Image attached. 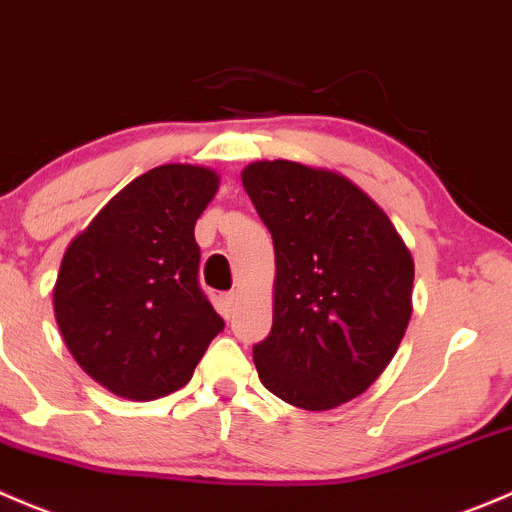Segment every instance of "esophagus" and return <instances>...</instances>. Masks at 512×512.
Masks as SVG:
<instances>
[{
  "instance_id": "obj_1",
  "label": "esophagus",
  "mask_w": 512,
  "mask_h": 512,
  "mask_svg": "<svg viewBox=\"0 0 512 512\" xmlns=\"http://www.w3.org/2000/svg\"><path fill=\"white\" fill-rule=\"evenodd\" d=\"M236 300H239V295H236L234 291L231 293H226L224 295V305H226V313H231V310L236 308Z\"/></svg>"
}]
</instances>
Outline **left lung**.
I'll list each match as a JSON object with an SVG mask.
<instances>
[{"instance_id":"1","label":"left lung","mask_w":512,"mask_h":512,"mask_svg":"<svg viewBox=\"0 0 512 512\" xmlns=\"http://www.w3.org/2000/svg\"><path fill=\"white\" fill-rule=\"evenodd\" d=\"M273 236V328L254 345L263 387L325 412L384 372L412 315L414 261L387 214L350 179L288 160L241 172Z\"/></svg>"}]
</instances>
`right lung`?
Returning a JSON list of instances; mask_svg holds the SVG:
<instances>
[{"label": "right lung", "mask_w": 512, "mask_h": 512, "mask_svg": "<svg viewBox=\"0 0 512 512\" xmlns=\"http://www.w3.org/2000/svg\"><path fill=\"white\" fill-rule=\"evenodd\" d=\"M207 167L162 165L120 189L61 261L54 313L73 360L113 394L167 397L192 379L224 318L199 286L194 224Z\"/></svg>", "instance_id": "1"}]
</instances>
